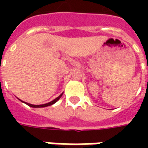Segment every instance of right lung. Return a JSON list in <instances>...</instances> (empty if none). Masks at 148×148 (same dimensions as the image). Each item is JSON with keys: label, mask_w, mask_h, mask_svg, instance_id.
Listing matches in <instances>:
<instances>
[{"label": "right lung", "mask_w": 148, "mask_h": 148, "mask_svg": "<svg viewBox=\"0 0 148 148\" xmlns=\"http://www.w3.org/2000/svg\"><path fill=\"white\" fill-rule=\"evenodd\" d=\"M62 93L60 94L57 98H55V100H53L52 101H51V102H49V103H47V104H44V105H39V106H36V105H32V104H28V103H26V104H27L28 106L32 107V108H42V107H47V106H51V105H53V104H55L56 101H58V100H59V98L62 97Z\"/></svg>", "instance_id": "obj_1"}]
</instances>
